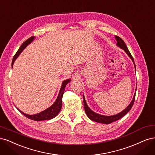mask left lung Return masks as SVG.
Segmentation results:
<instances>
[{
    "instance_id": "8db88e82",
    "label": "left lung",
    "mask_w": 155,
    "mask_h": 155,
    "mask_svg": "<svg viewBox=\"0 0 155 155\" xmlns=\"http://www.w3.org/2000/svg\"><path fill=\"white\" fill-rule=\"evenodd\" d=\"M115 38L117 40V46L120 48L121 49H124V51L127 54V55L131 58V59L132 60L134 64V59H133V58L131 55V54L130 53V52H129L127 46L126 45V44H125V42H124L123 40L120 37H119L118 36H115ZM134 66H135V64H134ZM135 68H136V67H135ZM136 91H137V88H136ZM135 94H136V93H134V95L133 97V98L131 102L129 104V106L126 109H125L124 111H122V112H120L117 114H115V115H113V116H104V115L99 114L98 113H94V111H93L91 109L88 107L87 104L86 102V100H85L84 95H83L84 106L85 111H86V113L87 114V116L88 117V118H90L91 120H93L94 122L102 123V124H111V123H112L114 121L118 120H119L120 118H121L124 115H126V114L129 112V111L131 109L133 105L134 104V99H135Z\"/></svg>"
}]
</instances>
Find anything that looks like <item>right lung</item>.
Wrapping results in <instances>:
<instances>
[{"label": "right lung", "instance_id": "obj_1", "mask_svg": "<svg viewBox=\"0 0 155 155\" xmlns=\"http://www.w3.org/2000/svg\"><path fill=\"white\" fill-rule=\"evenodd\" d=\"M35 38V37H31L30 38H29L28 40H26V41L24 42V43L21 45V46L18 49V50L16 53V54H15V56L13 58V61H12V66H13V63L15 61L16 58L18 57V55L21 53L23 51V49H25L28 44H30ZM71 81V79H67L66 81H64L62 84V86L61 88V90H60V92L58 93V95L57 97V98L56 100V101L53 103V105H51V106L48 107L46 109V110H44L41 113H39L36 114H33V115H29V114H27L26 113H23L21 110L17 107L18 110L21 112L22 114L25 117H26L27 118L33 120H35V121H41V120H50L53 118L55 117L58 113L60 112L62 107V96L63 94L64 93L65 90V87H66V85Z\"/></svg>", "mask_w": 155, "mask_h": 155}]
</instances>
